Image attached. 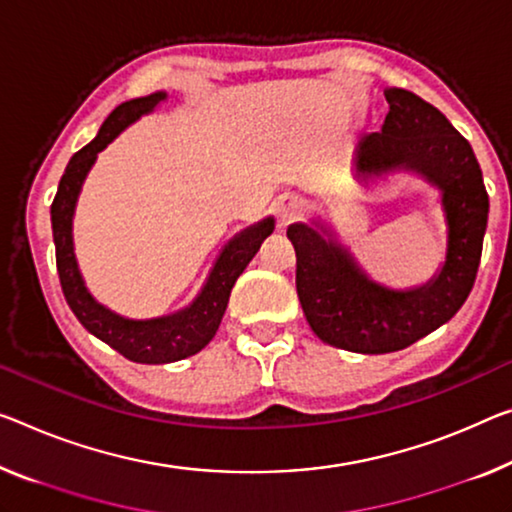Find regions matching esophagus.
Returning a JSON list of instances; mask_svg holds the SVG:
<instances>
[{"instance_id":"34e87169","label":"esophagus","mask_w":512,"mask_h":512,"mask_svg":"<svg viewBox=\"0 0 512 512\" xmlns=\"http://www.w3.org/2000/svg\"><path fill=\"white\" fill-rule=\"evenodd\" d=\"M302 208H304V203H302L300 196H295V194L279 196L277 215L281 219V224H288V222H293V219L300 217L302 215Z\"/></svg>"}]
</instances>
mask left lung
Returning a JSON list of instances; mask_svg holds the SVG:
<instances>
[{"mask_svg": "<svg viewBox=\"0 0 512 512\" xmlns=\"http://www.w3.org/2000/svg\"><path fill=\"white\" fill-rule=\"evenodd\" d=\"M382 132L357 146V176L414 171L442 192L446 261L423 286L393 290L375 283L332 229L290 224L297 254V297L320 341L334 348L384 355L403 350L451 320L474 288L487 229L483 174L469 141L446 116L412 91L387 89Z\"/></svg>", "mask_w": 512, "mask_h": 512, "instance_id": "1", "label": "left lung"}]
</instances>
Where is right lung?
<instances>
[{"instance_id": "1", "label": "right lung", "mask_w": 512, "mask_h": 512, "mask_svg": "<svg viewBox=\"0 0 512 512\" xmlns=\"http://www.w3.org/2000/svg\"><path fill=\"white\" fill-rule=\"evenodd\" d=\"M162 100H167V93L157 91L116 107L102 123L96 139L70 157L50 208L54 247H57V272L68 306L93 336H98L109 348L121 352L125 359L137 361V364H169V361L192 357L206 348L224 318L233 283L245 272L251 258L261 249L263 240L274 231V219L267 217L235 235L222 249L215 267L210 270L206 286L201 288L196 300L187 309L171 313V316L130 320L96 302V297L86 290L80 267L75 261L73 215L77 196H80L84 178L102 148L112 144L116 135L130 123H135L139 116L151 114Z\"/></svg>"}]
</instances>
